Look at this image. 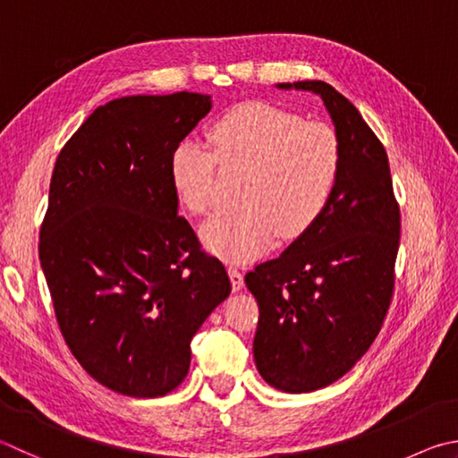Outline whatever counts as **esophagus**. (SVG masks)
<instances>
[{
	"label": "esophagus",
	"instance_id": "1",
	"mask_svg": "<svg viewBox=\"0 0 458 458\" xmlns=\"http://www.w3.org/2000/svg\"><path fill=\"white\" fill-rule=\"evenodd\" d=\"M228 274H230V280H232V288L240 290L244 286V274L240 272V268H236V266H230Z\"/></svg>",
	"mask_w": 458,
	"mask_h": 458
}]
</instances>
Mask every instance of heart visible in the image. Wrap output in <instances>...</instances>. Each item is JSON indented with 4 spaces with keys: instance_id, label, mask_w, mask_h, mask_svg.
<instances>
[{
    "instance_id": "b5f03b06",
    "label": "heart",
    "mask_w": 458,
    "mask_h": 458,
    "mask_svg": "<svg viewBox=\"0 0 458 458\" xmlns=\"http://www.w3.org/2000/svg\"><path fill=\"white\" fill-rule=\"evenodd\" d=\"M208 138L214 154L194 140L174 148L170 184L186 210L204 214L212 204L216 160L224 168H246L242 206L216 214L202 226L212 252L230 260L262 256L278 234L302 236L327 210L343 165L340 138L328 123L246 102L220 115Z\"/></svg>"
}]
</instances>
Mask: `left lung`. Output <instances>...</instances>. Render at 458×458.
<instances>
[{"label":"left lung","mask_w":458,"mask_h":458,"mask_svg":"<svg viewBox=\"0 0 458 458\" xmlns=\"http://www.w3.org/2000/svg\"><path fill=\"white\" fill-rule=\"evenodd\" d=\"M278 88L318 94L343 146L327 210L244 278L260 310L258 372L270 386L298 394L344 377L380 332L394 293L401 210L386 149L360 112L327 81Z\"/></svg>","instance_id":"1"}]
</instances>
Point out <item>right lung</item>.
<instances>
[{
  "label": "right lung",
  "instance_id": "right-lung-1",
  "mask_svg": "<svg viewBox=\"0 0 458 458\" xmlns=\"http://www.w3.org/2000/svg\"><path fill=\"white\" fill-rule=\"evenodd\" d=\"M210 107L194 91L114 99L55 160L39 262L65 344L114 393L178 388L190 340L232 290L170 184L174 148Z\"/></svg>",
  "mask_w": 458,
  "mask_h": 458
}]
</instances>
